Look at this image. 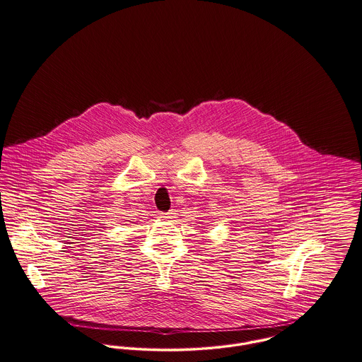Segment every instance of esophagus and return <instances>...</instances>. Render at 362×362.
<instances>
[{
  "label": "esophagus",
  "instance_id": "34e87169",
  "mask_svg": "<svg viewBox=\"0 0 362 362\" xmlns=\"http://www.w3.org/2000/svg\"><path fill=\"white\" fill-rule=\"evenodd\" d=\"M173 214H174V213L167 211V213H160L159 216H160V218H163V220H168V218H171V217H173Z\"/></svg>",
  "mask_w": 362,
  "mask_h": 362
}]
</instances>
